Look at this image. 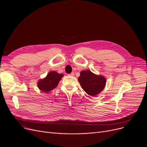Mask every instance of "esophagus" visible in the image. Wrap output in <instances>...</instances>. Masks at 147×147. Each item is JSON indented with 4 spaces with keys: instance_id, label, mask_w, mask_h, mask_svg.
<instances>
[{
    "instance_id": "obj_1",
    "label": "esophagus",
    "mask_w": 147,
    "mask_h": 147,
    "mask_svg": "<svg viewBox=\"0 0 147 147\" xmlns=\"http://www.w3.org/2000/svg\"><path fill=\"white\" fill-rule=\"evenodd\" d=\"M68 76H74V74L73 73H70V74H69Z\"/></svg>"
}]
</instances>
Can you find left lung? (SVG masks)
I'll use <instances>...</instances> for the list:
<instances>
[{
    "label": "left lung",
    "mask_w": 147,
    "mask_h": 147,
    "mask_svg": "<svg viewBox=\"0 0 147 147\" xmlns=\"http://www.w3.org/2000/svg\"><path fill=\"white\" fill-rule=\"evenodd\" d=\"M78 80L84 90L91 96H94L102 92L106 83L104 77L97 76L89 70L81 71Z\"/></svg>",
    "instance_id": "1"
}]
</instances>
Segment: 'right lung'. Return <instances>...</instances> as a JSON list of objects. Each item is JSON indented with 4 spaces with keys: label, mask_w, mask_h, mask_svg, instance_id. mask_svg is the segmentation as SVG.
<instances>
[{
    "label": "right lung",
    "mask_w": 147,
    "mask_h": 147,
    "mask_svg": "<svg viewBox=\"0 0 147 147\" xmlns=\"http://www.w3.org/2000/svg\"><path fill=\"white\" fill-rule=\"evenodd\" d=\"M62 74H59L53 71L49 73L47 77L38 82V88L43 92L47 93L55 88L63 77Z\"/></svg>",
    "instance_id": "add662e5"
}]
</instances>
